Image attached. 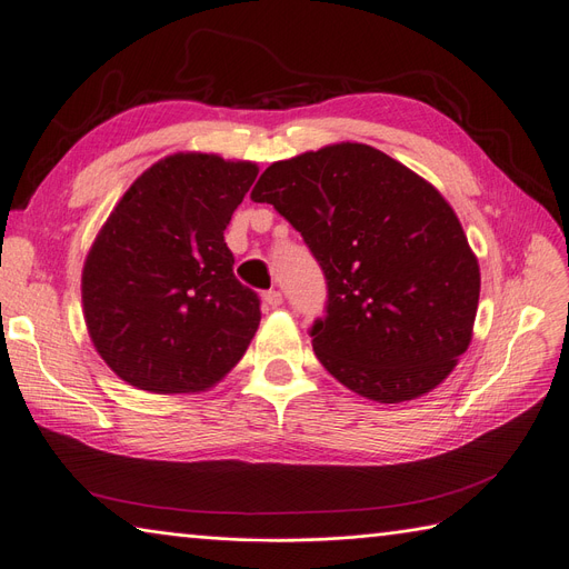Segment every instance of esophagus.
Returning a JSON list of instances; mask_svg holds the SVG:
<instances>
[{
    "label": "esophagus",
    "instance_id": "obj_1",
    "mask_svg": "<svg viewBox=\"0 0 569 569\" xmlns=\"http://www.w3.org/2000/svg\"><path fill=\"white\" fill-rule=\"evenodd\" d=\"M263 301H266L270 308H278V306H282L284 297H282L280 289H270V291H266V295H263Z\"/></svg>",
    "mask_w": 569,
    "mask_h": 569
}]
</instances>
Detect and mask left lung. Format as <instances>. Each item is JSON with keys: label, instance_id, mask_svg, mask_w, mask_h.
Listing matches in <instances>:
<instances>
[{"label": "left lung", "instance_id": "left-lung-1", "mask_svg": "<svg viewBox=\"0 0 569 569\" xmlns=\"http://www.w3.org/2000/svg\"><path fill=\"white\" fill-rule=\"evenodd\" d=\"M251 201L299 230L327 278L311 337L358 396L403 403L437 389L468 351L479 263L439 189L385 151L339 142L270 163Z\"/></svg>", "mask_w": 569, "mask_h": 569}]
</instances>
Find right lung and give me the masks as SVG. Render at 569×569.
I'll return each mask as SVG.
<instances>
[{
    "label": "right lung",
    "mask_w": 569,
    "mask_h": 569,
    "mask_svg": "<svg viewBox=\"0 0 569 569\" xmlns=\"http://www.w3.org/2000/svg\"><path fill=\"white\" fill-rule=\"evenodd\" d=\"M256 176L251 161L170 153L97 232L82 266V316L101 360L130 387L199 393L247 353L261 308L237 282L222 232Z\"/></svg>",
    "instance_id": "add662e5"
}]
</instances>
